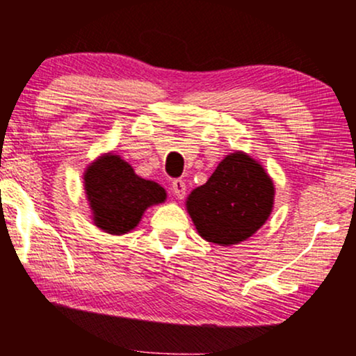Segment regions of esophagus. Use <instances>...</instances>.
Listing matches in <instances>:
<instances>
[{
  "instance_id": "obj_1",
  "label": "esophagus",
  "mask_w": 356,
  "mask_h": 356,
  "mask_svg": "<svg viewBox=\"0 0 356 356\" xmlns=\"http://www.w3.org/2000/svg\"><path fill=\"white\" fill-rule=\"evenodd\" d=\"M170 191H172V194L177 199H184V195H186V191H187L186 182H184L182 179H174V181L170 182Z\"/></svg>"
}]
</instances>
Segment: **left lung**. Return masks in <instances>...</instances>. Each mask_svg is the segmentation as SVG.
Here are the masks:
<instances>
[{"label": "left lung", "mask_w": 356, "mask_h": 356, "mask_svg": "<svg viewBox=\"0 0 356 356\" xmlns=\"http://www.w3.org/2000/svg\"><path fill=\"white\" fill-rule=\"evenodd\" d=\"M275 201V186L254 159L243 152L227 155L204 186L187 197L194 226L209 243L231 246L248 239L266 222Z\"/></svg>", "instance_id": "8db88e82"}]
</instances>
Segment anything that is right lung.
Here are the masks:
<instances>
[{
  "instance_id": "1",
  "label": "right lung",
  "mask_w": 356,
  "mask_h": 356,
  "mask_svg": "<svg viewBox=\"0 0 356 356\" xmlns=\"http://www.w3.org/2000/svg\"><path fill=\"white\" fill-rule=\"evenodd\" d=\"M85 191L93 220L108 234L134 229L147 207L165 201V191L157 182L138 177L117 155H105L88 167Z\"/></svg>"
}]
</instances>
